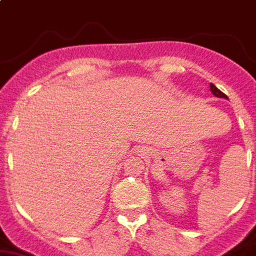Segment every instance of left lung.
Returning <instances> with one entry per match:
<instances>
[{
  "instance_id": "obj_1",
  "label": "left lung",
  "mask_w": 256,
  "mask_h": 256,
  "mask_svg": "<svg viewBox=\"0 0 256 256\" xmlns=\"http://www.w3.org/2000/svg\"><path fill=\"white\" fill-rule=\"evenodd\" d=\"M210 87H211V92H212V94H214V96H216V98H228V96L225 95V94H222V92H221L220 90H218V88L216 87V86H214V84H212V83H211V86H210Z\"/></svg>"
}]
</instances>
